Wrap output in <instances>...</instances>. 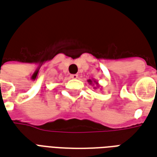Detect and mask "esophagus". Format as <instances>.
I'll return each instance as SVG.
<instances>
[{
    "label": "esophagus",
    "instance_id": "1",
    "mask_svg": "<svg viewBox=\"0 0 157 157\" xmlns=\"http://www.w3.org/2000/svg\"><path fill=\"white\" fill-rule=\"evenodd\" d=\"M71 78L77 79L78 78V75H77V74H73V75H71Z\"/></svg>",
    "mask_w": 157,
    "mask_h": 157
}]
</instances>
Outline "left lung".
I'll use <instances>...</instances> for the list:
<instances>
[{"label":"left lung","mask_w":157,"mask_h":157,"mask_svg":"<svg viewBox=\"0 0 157 157\" xmlns=\"http://www.w3.org/2000/svg\"><path fill=\"white\" fill-rule=\"evenodd\" d=\"M87 82H88L90 85L95 86L93 87L94 89L99 88V87H100V85L98 84V81H96V80H94V79H89V80H87Z\"/></svg>","instance_id":"left-lung-1"}]
</instances>
